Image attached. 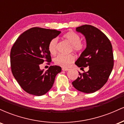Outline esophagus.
Here are the masks:
<instances>
[{
  "label": "esophagus",
  "mask_w": 124,
  "mask_h": 124,
  "mask_svg": "<svg viewBox=\"0 0 124 124\" xmlns=\"http://www.w3.org/2000/svg\"><path fill=\"white\" fill-rule=\"evenodd\" d=\"M62 70H63V71H68V70H69V69H68V68H63L62 69Z\"/></svg>",
  "instance_id": "1"
}]
</instances>
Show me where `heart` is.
Here are the masks:
<instances>
[{
    "label": "heart",
    "instance_id": "1",
    "mask_svg": "<svg viewBox=\"0 0 124 124\" xmlns=\"http://www.w3.org/2000/svg\"><path fill=\"white\" fill-rule=\"evenodd\" d=\"M63 38L71 44V50L79 52L84 48V44L80 41V37L76 32L70 31L63 35ZM57 39L54 38L49 42L48 45V50L51 55H55L57 52ZM75 61V56L73 54L63 55L59 54L54 58V63L63 68H67Z\"/></svg>",
    "mask_w": 124,
    "mask_h": 124
}]
</instances>
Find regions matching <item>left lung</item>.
Wrapping results in <instances>:
<instances>
[{
  "label": "left lung",
  "mask_w": 124,
  "mask_h": 124,
  "mask_svg": "<svg viewBox=\"0 0 124 124\" xmlns=\"http://www.w3.org/2000/svg\"><path fill=\"white\" fill-rule=\"evenodd\" d=\"M86 41V48L75 64L79 68L89 66V70L81 74L72 82L74 87L85 93L99 90L107 82L114 66L112 45L103 32L90 25L76 28Z\"/></svg>",
  "instance_id": "1"
}]
</instances>
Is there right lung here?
Wrapping results in <instances>:
<instances>
[{"label":"right lung","instance_id":"right-lung-1","mask_svg":"<svg viewBox=\"0 0 124 124\" xmlns=\"http://www.w3.org/2000/svg\"><path fill=\"white\" fill-rule=\"evenodd\" d=\"M55 30L31 28L20 35L10 52V63L14 77L27 93L40 96L53 86L55 77L61 72L60 66H51L46 72L39 65L51 62L49 42L61 34Z\"/></svg>","mask_w":124,"mask_h":124}]
</instances>
